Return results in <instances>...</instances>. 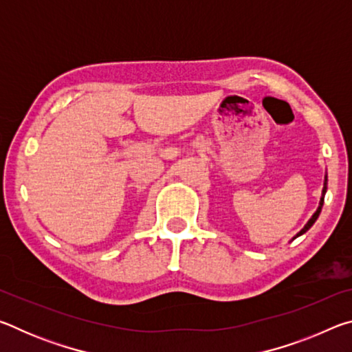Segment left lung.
Instances as JSON below:
<instances>
[{
    "mask_svg": "<svg viewBox=\"0 0 352 352\" xmlns=\"http://www.w3.org/2000/svg\"><path fill=\"white\" fill-rule=\"evenodd\" d=\"M326 184H327V177H326V180H324V188H323V197H321V200H320V206H318V210L317 211H315L314 212V216L311 217V219H309V222L305 225V228H302L301 231H300V233H298L295 237H298V236H301V234H305L306 233V231L309 230V228H311V226L315 223V220H317L318 219V216H320V211H321V208H323V201H324V194H326V189H327V186H326ZM295 237H294V239H295Z\"/></svg>",
    "mask_w": 352,
    "mask_h": 352,
    "instance_id": "left-lung-1",
    "label": "left lung"
}]
</instances>
